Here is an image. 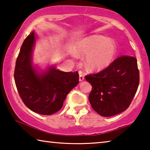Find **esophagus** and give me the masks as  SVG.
<instances>
[{
    "mask_svg": "<svg viewBox=\"0 0 150 150\" xmlns=\"http://www.w3.org/2000/svg\"><path fill=\"white\" fill-rule=\"evenodd\" d=\"M79 81H83V80L85 79L84 75H83V73L81 71H79Z\"/></svg>",
    "mask_w": 150,
    "mask_h": 150,
    "instance_id": "1",
    "label": "esophagus"
}]
</instances>
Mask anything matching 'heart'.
Wrapping results in <instances>:
<instances>
[{
    "label": "heart",
    "mask_w": 150,
    "mask_h": 150,
    "mask_svg": "<svg viewBox=\"0 0 150 150\" xmlns=\"http://www.w3.org/2000/svg\"><path fill=\"white\" fill-rule=\"evenodd\" d=\"M116 46L112 40L102 35L85 38L79 43L77 55L85 57V66L91 71H99L107 68L113 62Z\"/></svg>",
    "instance_id": "heart-1"
}]
</instances>
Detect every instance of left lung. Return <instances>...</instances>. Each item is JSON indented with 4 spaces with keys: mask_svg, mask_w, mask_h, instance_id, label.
Returning a JSON list of instances; mask_svg holds the SVG:
<instances>
[{
    "mask_svg": "<svg viewBox=\"0 0 150 150\" xmlns=\"http://www.w3.org/2000/svg\"><path fill=\"white\" fill-rule=\"evenodd\" d=\"M85 79L92 85L88 100L93 110L105 117L118 115L129 107L138 90L137 59L122 55L107 68Z\"/></svg>",
    "mask_w": 150,
    "mask_h": 150,
    "instance_id": "left-lung-1",
    "label": "left lung"
}]
</instances>
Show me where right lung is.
I'll list each match as a JSON object with an SVG mask.
<instances>
[{"label":"right lung","instance_id":"obj_1","mask_svg":"<svg viewBox=\"0 0 150 150\" xmlns=\"http://www.w3.org/2000/svg\"><path fill=\"white\" fill-rule=\"evenodd\" d=\"M35 40L32 32L20 48L14 69L15 84L28 108L40 115H51L62 108L67 94L78 85L79 73L61 71L54 67L37 73L32 62Z\"/></svg>","mask_w":150,"mask_h":150}]
</instances>
